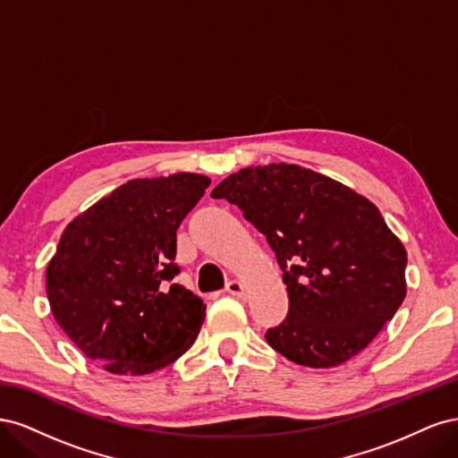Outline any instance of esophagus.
I'll use <instances>...</instances> for the list:
<instances>
[{"mask_svg":"<svg viewBox=\"0 0 458 458\" xmlns=\"http://www.w3.org/2000/svg\"><path fill=\"white\" fill-rule=\"evenodd\" d=\"M225 293L234 298H244L246 296V286L241 281H229Z\"/></svg>","mask_w":458,"mask_h":458,"instance_id":"34e87169","label":"esophagus"}]
</instances>
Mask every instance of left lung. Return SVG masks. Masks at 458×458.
<instances>
[{
  "mask_svg": "<svg viewBox=\"0 0 458 458\" xmlns=\"http://www.w3.org/2000/svg\"><path fill=\"white\" fill-rule=\"evenodd\" d=\"M214 199L237 204L283 269L288 315L266 340L290 361L332 369L377 338L407 294V250L380 210L298 164L246 165Z\"/></svg>",
  "mask_w": 458,
  "mask_h": 458,
  "instance_id": "1",
  "label": "left lung"
}]
</instances>
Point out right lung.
Listing matches in <instances>:
<instances>
[{
	"instance_id": "obj_1",
	"label": "right lung",
	"mask_w": 458,
	"mask_h": 458,
	"mask_svg": "<svg viewBox=\"0 0 458 458\" xmlns=\"http://www.w3.org/2000/svg\"><path fill=\"white\" fill-rule=\"evenodd\" d=\"M212 179H131L78 214L49 259L51 313L76 348L118 377H143L195 344L206 303L170 284L175 233Z\"/></svg>"
}]
</instances>
